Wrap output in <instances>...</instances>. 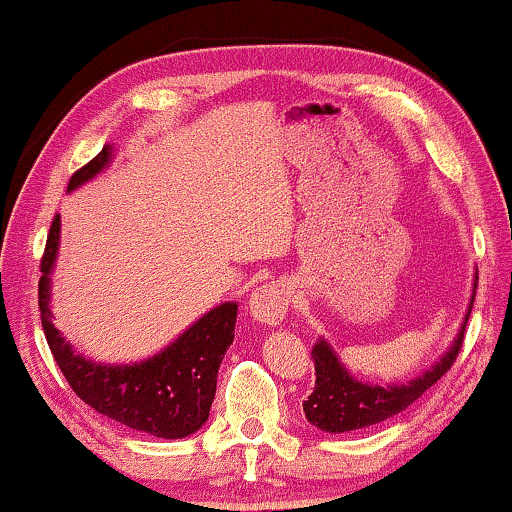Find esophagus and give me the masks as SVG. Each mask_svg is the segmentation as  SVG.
<instances>
[{
    "label": "esophagus",
    "instance_id": "obj_1",
    "mask_svg": "<svg viewBox=\"0 0 512 512\" xmlns=\"http://www.w3.org/2000/svg\"><path fill=\"white\" fill-rule=\"evenodd\" d=\"M290 304V288L286 283H263L261 288H256L249 297V313L254 316L256 322L267 327H277L279 322L286 318Z\"/></svg>",
    "mask_w": 512,
    "mask_h": 512
}]
</instances>
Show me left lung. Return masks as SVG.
<instances>
[{"label":"left lung","mask_w":512,"mask_h":512,"mask_svg":"<svg viewBox=\"0 0 512 512\" xmlns=\"http://www.w3.org/2000/svg\"><path fill=\"white\" fill-rule=\"evenodd\" d=\"M478 286V270L474 277V290H471L469 309L462 320L458 336L453 338L439 361H435L428 371L419 377L398 384H368L357 380L348 368L341 364V359L334 352L325 338H318L313 345V361H316V387L311 396L304 400V416L311 426L320 428L322 432H352L377 426V423L391 419V416L407 410L414 400H419L439 377H442L458 357L465 341V327L474 306Z\"/></svg>","instance_id":"obj_1"}]
</instances>
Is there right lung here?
I'll return each mask as SVG.
<instances>
[{
	"label": "right lung",
	"mask_w": 512,
	"mask_h": 512,
	"mask_svg": "<svg viewBox=\"0 0 512 512\" xmlns=\"http://www.w3.org/2000/svg\"><path fill=\"white\" fill-rule=\"evenodd\" d=\"M112 146L102 148L89 164L75 171L68 192L96 178L112 162ZM61 217H54L45 242L38 281L41 325L54 361L77 396L98 414L123 423L132 430L162 439L192 435L208 421L217 391L219 364L233 343L238 304L224 302L185 329L174 343L157 355L135 364H102L77 355L57 327L50 309V274L59 254Z\"/></svg>",
	"instance_id": "1"
}]
</instances>
